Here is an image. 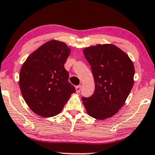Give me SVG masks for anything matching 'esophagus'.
<instances>
[{
	"label": "esophagus",
	"mask_w": 155,
	"mask_h": 155,
	"mask_svg": "<svg viewBox=\"0 0 155 155\" xmlns=\"http://www.w3.org/2000/svg\"><path fill=\"white\" fill-rule=\"evenodd\" d=\"M75 89H76V91H77V93H80V91L81 90V86H77L75 87Z\"/></svg>",
	"instance_id": "obj_1"
}]
</instances>
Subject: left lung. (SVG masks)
<instances>
[{"mask_svg": "<svg viewBox=\"0 0 155 155\" xmlns=\"http://www.w3.org/2000/svg\"><path fill=\"white\" fill-rule=\"evenodd\" d=\"M94 81V94L82 97L91 117L104 120L121 109L134 85V67L127 54L113 44H97L84 49Z\"/></svg>", "mask_w": 155, "mask_h": 155, "instance_id": "8db88e82", "label": "left lung"}]
</instances>
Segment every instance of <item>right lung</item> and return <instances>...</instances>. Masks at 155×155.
Instances as JSON below:
<instances>
[{"label": "right lung", "mask_w": 155, "mask_h": 155, "mask_svg": "<svg viewBox=\"0 0 155 155\" xmlns=\"http://www.w3.org/2000/svg\"><path fill=\"white\" fill-rule=\"evenodd\" d=\"M69 54L65 43L53 40L31 53L21 67L19 86L23 97L31 110L41 117L59 114L75 92L64 68Z\"/></svg>", "instance_id": "add662e5"}]
</instances>
